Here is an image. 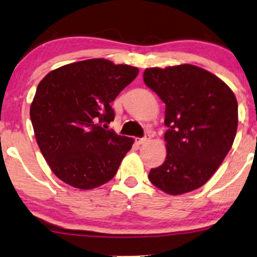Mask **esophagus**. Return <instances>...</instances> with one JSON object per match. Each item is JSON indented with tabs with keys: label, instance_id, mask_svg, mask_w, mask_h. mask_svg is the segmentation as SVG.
<instances>
[{
	"label": "esophagus",
	"instance_id": "esophagus-1",
	"mask_svg": "<svg viewBox=\"0 0 257 257\" xmlns=\"http://www.w3.org/2000/svg\"><path fill=\"white\" fill-rule=\"evenodd\" d=\"M149 140H150V136L146 135L145 137H143V138L137 139V143H138L139 145H142V144H145L146 142H149Z\"/></svg>",
	"mask_w": 257,
	"mask_h": 257
}]
</instances>
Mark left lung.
I'll return each instance as SVG.
<instances>
[{
  "mask_svg": "<svg viewBox=\"0 0 257 257\" xmlns=\"http://www.w3.org/2000/svg\"><path fill=\"white\" fill-rule=\"evenodd\" d=\"M144 82L166 104L167 156L149 179L167 194L194 191L209 180L231 149L237 101L226 83L191 64L150 68Z\"/></svg>",
  "mask_w": 257,
  "mask_h": 257,
  "instance_id": "left-lung-1",
  "label": "left lung"
}]
</instances>
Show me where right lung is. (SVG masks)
Wrapping results in <instances>:
<instances>
[{
    "label": "right lung",
    "mask_w": 257,
    "mask_h": 257,
    "mask_svg": "<svg viewBox=\"0 0 257 257\" xmlns=\"http://www.w3.org/2000/svg\"><path fill=\"white\" fill-rule=\"evenodd\" d=\"M139 70L103 58L87 59L49 72L30 107L44 159L56 177L72 187L92 189L117 173L133 139L105 130L114 119L111 101Z\"/></svg>",
    "instance_id": "right-lung-1"
}]
</instances>
